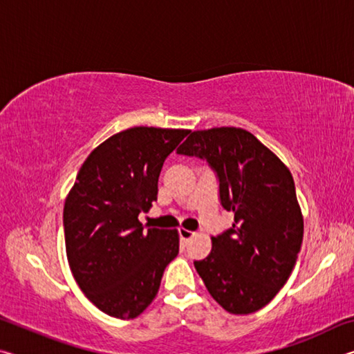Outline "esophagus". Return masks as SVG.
I'll list each match as a JSON object with an SVG mask.
<instances>
[{
  "instance_id": "34e87169",
  "label": "esophagus",
  "mask_w": 354,
  "mask_h": 354,
  "mask_svg": "<svg viewBox=\"0 0 354 354\" xmlns=\"http://www.w3.org/2000/svg\"><path fill=\"white\" fill-rule=\"evenodd\" d=\"M179 236H181V239L184 242H189L192 237L195 236V232L194 231H189V230H185V227H179Z\"/></svg>"
}]
</instances>
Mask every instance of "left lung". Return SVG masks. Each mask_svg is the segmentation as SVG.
I'll use <instances>...</instances> for the list:
<instances>
[{
	"label": "left lung",
	"mask_w": 354,
	"mask_h": 354,
	"mask_svg": "<svg viewBox=\"0 0 354 354\" xmlns=\"http://www.w3.org/2000/svg\"><path fill=\"white\" fill-rule=\"evenodd\" d=\"M178 154L206 160L218 200L234 223L212 237L195 261L206 289L231 314H251L272 301L289 279L303 242V217L287 167L248 131H194Z\"/></svg>",
	"instance_id": "8db88e82"
}]
</instances>
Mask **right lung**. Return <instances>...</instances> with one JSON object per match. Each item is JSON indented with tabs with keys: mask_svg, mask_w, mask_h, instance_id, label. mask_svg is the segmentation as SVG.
<instances>
[{
	"mask_svg": "<svg viewBox=\"0 0 354 354\" xmlns=\"http://www.w3.org/2000/svg\"><path fill=\"white\" fill-rule=\"evenodd\" d=\"M190 131L136 127L88 154L64 206L65 248L86 297L107 315L134 319L179 253L176 230L145 227L165 159Z\"/></svg>",
	"mask_w": 354,
	"mask_h": 354,
	"instance_id": "obj_1",
	"label": "right lung"
}]
</instances>
